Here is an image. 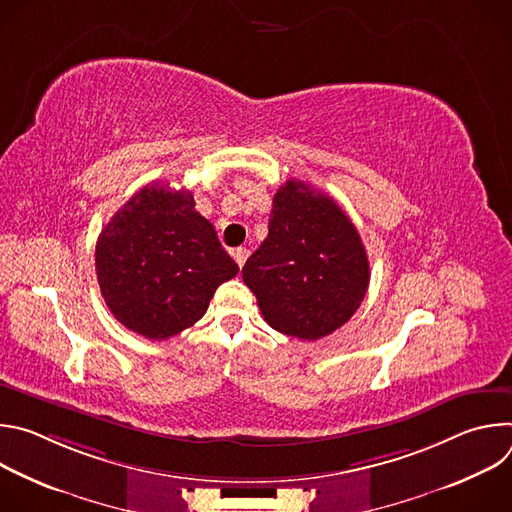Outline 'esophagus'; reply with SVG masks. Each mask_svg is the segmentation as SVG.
<instances>
[{
    "mask_svg": "<svg viewBox=\"0 0 512 512\" xmlns=\"http://www.w3.org/2000/svg\"><path fill=\"white\" fill-rule=\"evenodd\" d=\"M235 261H237V265L239 267H243L245 265V261H247V257H249V249H245V247H239L235 253Z\"/></svg>",
    "mask_w": 512,
    "mask_h": 512,
    "instance_id": "obj_1",
    "label": "esophagus"
}]
</instances>
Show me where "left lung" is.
Listing matches in <instances>:
<instances>
[{
    "instance_id": "1",
    "label": "left lung",
    "mask_w": 512,
    "mask_h": 512,
    "mask_svg": "<svg viewBox=\"0 0 512 512\" xmlns=\"http://www.w3.org/2000/svg\"><path fill=\"white\" fill-rule=\"evenodd\" d=\"M243 279L271 328L318 340L352 318L371 271L346 212L310 184L289 178L273 196L269 235L247 259Z\"/></svg>"
}]
</instances>
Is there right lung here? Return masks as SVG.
I'll use <instances>...</instances> for the list:
<instances>
[{
    "mask_svg": "<svg viewBox=\"0 0 512 512\" xmlns=\"http://www.w3.org/2000/svg\"><path fill=\"white\" fill-rule=\"evenodd\" d=\"M101 294L129 330L166 340L194 326L216 287L239 273L188 188L154 182L133 194L95 249Z\"/></svg>",
    "mask_w": 512,
    "mask_h": 512,
    "instance_id": "1",
    "label": "right lung"
}]
</instances>
